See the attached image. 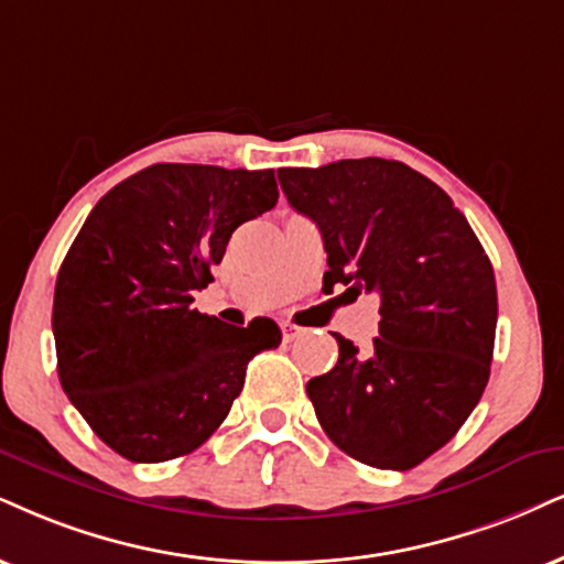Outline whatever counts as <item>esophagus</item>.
Segmentation results:
<instances>
[{
    "instance_id": "esophagus-1",
    "label": "esophagus",
    "mask_w": 564,
    "mask_h": 564,
    "mask_svg": "<svg viewBox=\"0 0 564 564\" xmlns=\"http://www.w3.org/2000/svg\"><path fill=\"white\" fill-rule=\"evenodd\" d=\"M303 335H305V329H303V326H297V324H290V322H284V324H282V337H284V343H293V339L303 337Z\"/></svg>"
}]
</instances>
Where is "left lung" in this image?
I'll use <instances>...</instances> for the list:
<instances>
[{
  "mask_svg": "<svg viewBox=\"0 0 564 564\" xmlns=\"http://www.w3.org/2000/svg\"><path fill=\"white\" fill-rule=\"evenodd\" d=\"M276 177L322 232L324 288L381 301L371 350L335 335V368L305 387L316 419L345 455L371 468H415L457 434L489 381V256L447 193L402 162L343 159Z\"/></svg>",
  "mask_w": 564,
  "mask_h": 564,
  "instance_id": "8db88e82",
  "label": "left lung"
}]
</instances>
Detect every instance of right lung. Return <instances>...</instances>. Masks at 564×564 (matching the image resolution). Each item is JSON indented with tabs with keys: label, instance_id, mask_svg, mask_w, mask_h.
Returning <instances> with one entry per match:
<instances>
[{
	"label": "right lung",
	"instance_id": "obj_1",
	"mask_svg": "<svg viewBox=\"0 0 564 564\" xmlns=\"http://www.w3.org/2000/svg\"><path fill=\"white\" fill-rule=\"evenodd\" d=\"M276 198L274 170L151 164L88 214L59 267L52 329L62 389L117 455L164 463L198 449L248 360L282 343L271 318L227 326L193 308L235 229Z\"/></svg>",
	"mask_w": 564,
	"mask_h": 564
}]
</instances>
